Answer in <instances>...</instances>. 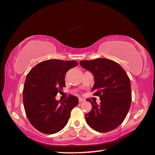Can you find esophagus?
I'll list each match as a JSON object with an SVG mask.
<instances>
[{
  "instance_id": "34e87169",
  "label": "esophagus",
  "mask_w": 155,
  "mask_h": 155,
  "mask_svg": "<svg viewBox=\"0 0 155 155\" xmlns=\"http://www.w3.org/2000/svg\"><path fill=\"white\" fill-rule=\"evenodd\" d=\"M78 101H79V103H81V102L85 101V99H82V98H79V99H78Z\"/></svg>"
}]
</instances>
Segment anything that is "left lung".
I'll list each match as a JSON object with an SVG mask.
<instances>
[{
    "instance_id": "8db88e82",
    "label": "left lung",
    "mask_w": 155,
    "mask_h": 155,
    "mask_svg": "<svg viewBox=\"0 0 155 155\" xmlns=\"http://www.w3.org/2000/svg\"><path fill=\"white\" fill-rule=\"evenodd\" d=\"M80 65L94 75L92 92L101 100L98 105L87 99L92 104L91 111L85 114L87 124L99 132L113 130L124 121L131 105L132 91L128 76L119 63L107 58L82 61Z\"/></svg>"
}]
</instances>
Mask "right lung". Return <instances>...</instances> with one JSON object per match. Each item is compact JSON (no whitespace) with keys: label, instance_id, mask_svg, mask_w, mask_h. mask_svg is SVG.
Wrapping results in <instances>:
<instances>
[{"label":"right lung","instance_id":"right-lung-1","mask_svg":"<svg viewBox=\"0 0 155 155\" xmlns=\"http://www.w3.org/2000/svg\"><path fill=\"white\" fill-rule=\"evenodd\" d=\"M77 65L75 61L47 60L34 66L27 75L23 92L24 108L30 124L39 132L54 134L68 124L78 99L70 95L61 102L55 97L65 87L66 72Z\"/></svg>","mask_w":155,"mask_h":155}]
</instances>
